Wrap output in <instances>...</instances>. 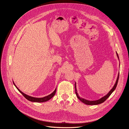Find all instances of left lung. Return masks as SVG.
I'll use <instances>...</instances> for the list:
<instances>
[{"mask_svg":"<svg viewBox=\"0 0 129 129\" xmlns=\"http://www.w3.org/2000/svg\"><path fill=\"white\" fill-rule=\"evenodd\" d=\"M116 54H117V57L119 59V57H118V54L117 53V52H116ZM119 65H120V64H119ZM119 73H118V77H117V80H116V81L115 82V84L114 86V87H113V88H112L110 90V92L108 93L106 95H105V96L102 97V98H101L99 100H95V101H89V100H86L85 99H83V98H80V96H79L78 95V94L77 93V89H76V83H75V89H76V95L77 98L83 102L84 103L86 104V105H99V104H101L103 102H105L106 100L109 97L110 95L111 94V93H113L114 91L115 90V88L116 86H117V83H118V79H119Z\"/></svg>","mask_w":129,"mask_h":129,"instance_id":"8db88e82","label":"left lung"}]
</instances>
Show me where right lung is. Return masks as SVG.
<instances>
[{"instance_id":"add662e5","label":"right lung","mask_w":129,"mask_h":129,"mask_svg":"<svg viewBox=\"0 0 129 129\" xmlns=\"http://www.w3.org/2000/svg\"><path fill=\"white\" fill-rule=\"evenodd\" d=\"M13 84H14V86L16 87V88H17L18 90L19 91V92L23 95V96L24 98H25L26 99H27L28 100L30 101H31V102H45V101H47L49 100L50 99H51L54 96V95H55V94L56 93V89H55V90H54L51 94L48 95V96H45V97H43V98H34V97H32V96H29V95H26V94L23 93V92H22L16 86V85H15L14 82H13Z\"/></svg>"}]
</instances>
